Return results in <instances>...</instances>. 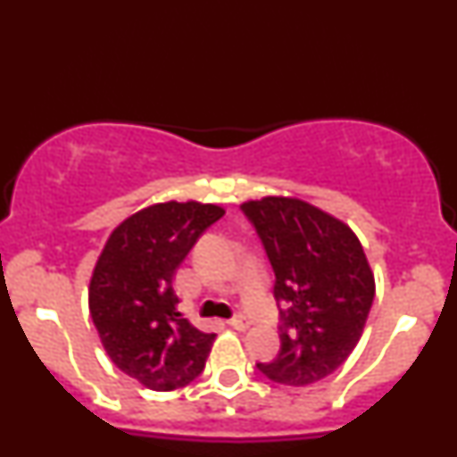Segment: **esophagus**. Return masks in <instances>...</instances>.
<instances>
[{
    "mask_svg": "<svg viewBox=\"0 0 457 457\" xmlns=\"http://www.w3.org/2000/svg\"><path fill=\"white\" fill-rule=\"evenodd\" d=\"M229 326L239 329V331H245L247 328L252 326V321H250V318H245L244 313H239V315H236V318L229 320Z\"/></svg>",
    "mask_w": 457,
    "mask_h": 457,
    "instance_id": "34e87169",
    "label": "esophagus"
}]
</instances>
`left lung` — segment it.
I'll return each mask as SVG.
<instances>
[{
	"instance_id": "left-lung-1",
	"label": "left lung",
	"mask_w": 457,
	"mask_h": 457,
	"mask_svg": "<svg viewBox=\"0 0 457 457\" xmlns=\"http://www.w3.org/2000/svg\"><path fill=\"white\" fill-rule=\"evenodd\" d=\"M276 273L281 347L257 363L265 378L308 386L347 360L363 334L376 281L358 236L342 220L297 197L242 204Z\"/></svg>"
}]
</instances>
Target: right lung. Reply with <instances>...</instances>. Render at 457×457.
Here are the masks:
<instances>
[{"label":"right lung","mask_w":457,"mask_h":457,"mask_svg":"<svg viewBox=\"0 0 457 457\" xmlns=\"http://www.w3.org/2000/svg\"><path fill=\"white\" fill-rule=\"evenodd\" d=\"M226 210L165 202L112 231L89 279V313L110 360L139 384L170 392L200 376L215 334L178 312L173 276L204 231Z\"/></svg>","instance_id":"add662e5"}]
</instances>
